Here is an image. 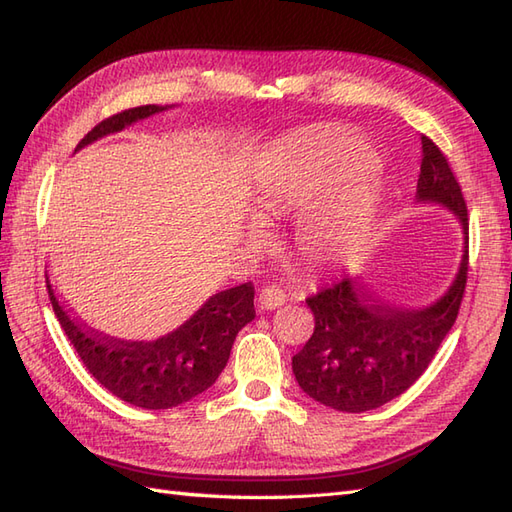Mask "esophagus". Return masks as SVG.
Masks as SVG:
<instances>
[{"instance_id": "esophagus-1", "label": "esophagus", "mask_w": 512, "mask_h": 512, "mask_svg": "<svg viewBox=\"0 0 512 512\" xmlns=\"http://www.w3.org/2000/svg\"><path fill=\"white\" fill-rule=\"evenodd\" d=\"M284 301H286V292L279 286H264L257 295V303L262 310H275L279 306H284Z\"/></svg>"}]
</instances>
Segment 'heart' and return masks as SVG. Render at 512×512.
<instances>
[{"mask_svg":"<svg viewBox=\"0 0 512 512\" xmlns=\"http://www.w3.org/2000/svg\"><path fill=\"white\" fill-rule=\"evenodd\" d=\"M367 145L345 132H325L292 149L286 162L270 169L259 184L257 211L277 215L306 209L336 184L363 176L369 167ZM376 209V191L367 180H358L332 200L303 217L297 228L299 255L314 266L339 264L365 244ZM255 244H266L262 226L250 228Z\"/></svg>","mask_w":512,"mask_h":512,"instance_id":"1","label":"heart"}]
</instances>
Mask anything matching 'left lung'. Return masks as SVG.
<instances>
[{"instance_id": "1", "label": "left lung", "mask_w": 512, "mask_h": 512, "mask_svg": "<svg viewBox=\"0 0 512 512\" xmlns=\"http://www.w3.org/2000/svg\"><path fill=\"white\" fill-rule=\"evenodd\" d=\"M420 145L418 200L449 206L464 228L458 277L447 295L420 310L383 306L354 277L336 279L306 299L314 332L292 356V372L310 398L336 411L363 413L407 391L458 319L469 275V211L442 149L429 136Z\"/></svg>"}]
</instances>
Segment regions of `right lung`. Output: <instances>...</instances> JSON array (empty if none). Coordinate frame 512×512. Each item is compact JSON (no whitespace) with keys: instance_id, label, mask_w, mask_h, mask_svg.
<instances>
[{"instance_id":"1","label":"right lung","mask_w":512,"mask_h":512,"mask_svg":"<svg viewBox=\"0 0 512 512\" xmlns=\"http://www.w3.org/2000/svg\"><path fill=\"white\" fill-rule=\"evenodd\" d=\"M162 110L160 105L129 107L92 127L76 149ZM46 288L65 336L90 374L116 398L143 409L178 407L209 389L226 367L237 332L255 319V286L246 281L217 292L178 330L154 341H123L74 319L48 279Z\"/></svg>"}]
</instances>
